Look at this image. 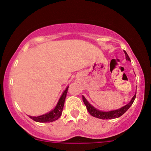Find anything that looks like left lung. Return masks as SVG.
Wrapping results in <instances>:
<instances>
[{"label": "left lung", "mask_w": 151, "mask_h": 151, "mask_svg": "<svg viewBox=\"0 0 151 151\" xmlns=\"http://www.w3.org/2000/svg\"><path fill=\"white\" fill-rule=\"evenodd\" d=\"M125 55H126V59L128 60V61H130V58L129 55H127V53H126V51H124ZM136 98V93L134 96H133L132 99L131 100V101L126 106H123V107L119 109H117V110L114 111H101L98 110L96 108L93 107L92 105H90L88 103V101L85 99V98L84 96H82V100H83V102L85 104V106L87 107V110L88 111L89 114H90L93 116L96 117V118L101 119H116L118 118V117H120L122 115H123L128 109H129L130 106H132L134 102V99Z\"/></svg>", "instance_id": "8db88e82"}]
</instances>
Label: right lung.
<instances>
[{"instance_id": "add662e5", "label": "right lung", "mask_w": 151, "mask_h": 151, "mask_svg": "<svg viewBox=\"0 0 151 151\" xmlns=\"http://www.w3.org/2000/svg\"><path fill=\"white\" fill-rule=\"evenodd\" d=\"M68 88H69V87H67L66 88V90H64V92H63L62 96L60 98L56 106H55V109L53 111H51L46 114H44V115L39 116H29V118H31L35 122H42V123L43 122L44 123H45V122H52L58 119L61 116V114H62L63 105H64L65 98L66 97Z\"/></svg>"}]
</instances>
